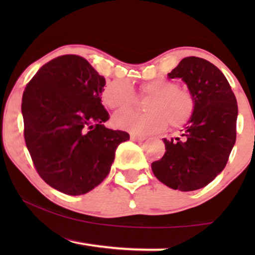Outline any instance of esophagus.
<instances>
[{
  "mask_svg": "<svg viewBox=\"0 0 255 255\" xmlns=\"http://www.w3.org/2000/svg\"><path fill=\"white\" fill-rule=\"evenodd\" d=\"M131 140L141 142V141L146 140V138L145 137H140V135H137V134H131Z\"/></svg>",
  "mask_w": 255,
  "mask_h": 255,
  "instance_id": "34e87169",
  "label": "esophagus"
}]
</instances>
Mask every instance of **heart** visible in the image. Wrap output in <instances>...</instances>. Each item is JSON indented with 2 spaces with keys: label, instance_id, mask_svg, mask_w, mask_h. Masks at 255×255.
<instances>
[{
  "label": "heart",
  "instance_id": "heart-1",
  "mask_svg": "<svg viewBox=\"0 0 255 255\" xmlns=\"http://www.w3.org/2000/svg\"><path fill=\"white\" fill-rule=\"evenodd\" d=\"M141 95L151 96L147 101V114L128 110L114 116L115 127L132 134L147 135L162 131L167 123L170 127H183L193 116L195 102L188 90L179 88L176 82L155 79L139 87ZM135 92L128 80L108 82L102 92L103 103L113 110H123L135 102Z\"/></svg>",
  "mask_w": 255,
  "mask_h": 255
}]
</instances>
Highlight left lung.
I'll use <instances>...</instances> for the list:
<instances>
[{
  "label": "left lung",
  "instance_id": "obj_1",
  "mask_svg": "<svg viewBox=\"0 0 255 255\" xmlns=\"http://www.w3.org/2000/svg\"><path fill=\"white\" fill-rule=\"evenodd\" d=\"M168 78L186 83L195 109L181 137L162 139L166 152L152 163L153 174L172 189H201L222 173L235 146L236 96L225 75L202 58L182 59Z\"/></svg>",
  "mask_w": 255,
  "mask_h": 255
}]
</instances>
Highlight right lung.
Listing matches in <instances>:
<instances>
[{
	"mask_svg": "<svg viewBox=\"0 0 255 255\" xmlns=\"http://www.w3.org/2000/svg\"><path fill=\"white\" fill-rule=\"evenodd\" d=\"M106 79L86 59L61 55L45 64L23 93L26 147L41 179L76 196L99 186L110 172L115 152L130 139L103 125L109 114L101 102Z\"/></svg>",
	"mask_w": 255,
	"mask_h": 255,
	"instance_id": "add662e5",
	"label": "right lung"
}]
</instances>
